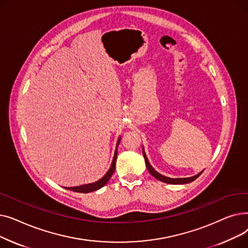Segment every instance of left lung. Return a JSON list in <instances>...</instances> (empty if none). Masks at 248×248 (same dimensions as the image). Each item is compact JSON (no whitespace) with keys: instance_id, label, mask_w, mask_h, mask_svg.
<instances>
[{"instance_id":"left-lung-1","label":"left lung","mask_w":248,"mask_h":248,"mask_svg":"<svg viewBox=\"0 0 248 248\" xmlns=\"http://www.w3.org/2000/svg\"><path fill=\"white\" fill-rule=\"evenodd\" d=\"M142 155H144L146 166H147V169H148V171L150 172V174H151L153 177H155V179H158L159 181L164 182V183H168V184H187V183H190V182L194 181L195 179H197V178L202 174V172H201V173L197 174L196 176L189 177V178H177V179L168 178V177L163 176V175H161L160 173H158V172L155 171V169L152 167V165L150 164V162H149V160H148V158H147V155H146V153H145L144 148H142Z\"/></svg>"}]
</instances>
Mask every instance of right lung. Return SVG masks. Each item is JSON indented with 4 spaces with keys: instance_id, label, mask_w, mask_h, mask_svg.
Returning <instances> with one entry per match:
<instances>
[{
    "instance_id": "add662e5",
    "label": "right lung",
    "mask_w": 248,
    "mask_h": 248,
    "mask_svg": "<svg viewBox=\"0 0 248 248\" xmlns=\"http://www.w3.org/2000/svg\"><path fill=\"white\" fill-rule=\"evenodd\" d=\"M121 141V138L119 139V140H117L116 142V149L117 147H119V144ZM116 157H117V150H115L114 152V155H113V159H112V163H111V166L109 168V170L108 171V173L104 175L100 180L94 182V183L93 184H86V185H82V186H77V187H68L66 188L67 190H70V191H74V192H78V193H89V192H93V191H96L100 188H102L104 185H106L108 180L110 179V177L112 176L113 172H114V169H115V162H116Z\"/></svg>"
}]
</instances>
